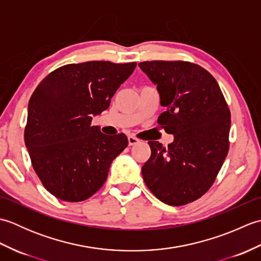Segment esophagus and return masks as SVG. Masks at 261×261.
I'll use <instances>...</instances> for the list:
<instances>
[{"mask_svg":"<svg viewBox=\"0 0 261 261\" xmlns=\"http://www.w3.org/2000/svg\"><path fill=\"white\" fill-rule=\"evenodd\" d=\"M127 141H129V146H135L140 140L138 139V138H136L135 136H129V137H127Z\"/></svg>","mask_w":261,"mask_h":261,"instance_id":"obj_1","label":"esophagus"}]
</instances>
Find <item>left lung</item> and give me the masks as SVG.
<instances>
[{
    "mask_svg": "<svg viewBox=\"0 0 261 261\" xmlns=\"http://www.w3.org/2000/svg\"><path fill=\"white\" fill-rule=\"evenodd\" d=\"M166 108L158 124L174 135L164 147L149 141L151 156L141 173L160 201L180 206L203 196L229 151L231 113L221 88L206 69L190 62H142Z\"/></svg>",
    "mask_w": 261,
    "mask_h": 261,
    "instance_id": "left-lung-1",
    "label": "left lung"
}]
</instances>
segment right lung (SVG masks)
Instances as JSON below:
<instances>
[{
	"label": "right lung",
	"mask_w": 261,
	"mask_h": 261,
	"mask_svg": "<svg viewBox=\"0 0 261 261\" xmlns=\"http://www.w3.org/2000/svg\"><path fill=\"white\" fill-rule=\"evenodd\" d=\"M137 63L87 62L55 69L28 105L24 142L43 187L62 201L81 202L103 186L113 159L127 146L124 134L108 137L94 115L134 73Z\"/></svg>",
	"instance_id": "obj_1"
}]
</instances>
